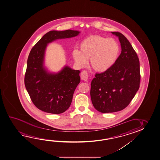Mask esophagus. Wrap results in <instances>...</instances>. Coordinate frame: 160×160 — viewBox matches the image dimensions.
<instances>
[{
  "label": "esophagus",
  "instance_id": "obj_1",
  "mask_svg": "<svg viewBox=\"0 0 160 160\" xmlns=\"http://www.w3.org/2000/svg\"><path fill=\"white\" fill-rule=\"evenodd\" d=\"M88 72L84 70L83 72H81V75H80V77H81V79L82 80L84 81H86L87 80V79H88Z\"/></svg>",
  "mask_w": 160,
  "mask_h": 160
}]
</instances>
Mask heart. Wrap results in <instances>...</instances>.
Listing matches in <instances>:
<instances>
[{
	"label": "heart",
	"mask_w": 160,
	"mask_h": 160,
	"mask_svg": "<svg viewBox=\"0 0 160 160\" xmlns=\"http://www.w3.org/2000/svg\"><path fill=\"white\" fill-rule=\"evenodd\" d=\"M80 50L72 51V57L79 66L85 67L90 59L95 71L104 72L113 65L118 58L120 48L118 42L112 38L92 35L83 39Z\"/></svg>",
	"instance_id": "1"
}]
</instances>
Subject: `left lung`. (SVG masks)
<instances>
[{
  "label": "left lung",
  "instance_id": "obj_1",
  "mask_svg": "<svg viewBox=\"0 0 160 160\" xmlns=\"http://www.w3.org/2000/svg\"><path fill=\"white\" fill-rule=\"evenodd\" d=\"M112 33L121 43V54L109 69L95 74L91 85L93 106L103 113L127 107L139 90L141 78L139 58L132 46L122 33Z\"/></svg>",
  "mask_w": 160,
  "mask_h": 160
}]
</instances>
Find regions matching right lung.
I'll return each instance as SVG.
<instances>
[{"instance_id":"1","label":"right lung","mask_w":160,"mask_h":160,"mask_svg":"<svg viewBox=\"0 0 160 160\" xmlns=\"http://www.w3.org/2000/svg\"><path fill=\"white\" fill-rule=\"evenodd\" d=\"M78 31H51L39 39L28 57L25 85L38 109L47 113H62L69 108L74 91L80 82V71L65 67L57 74L47 72L43 67L44 52L49 43L79 35Z\"/></svg>"}]
</instances>
